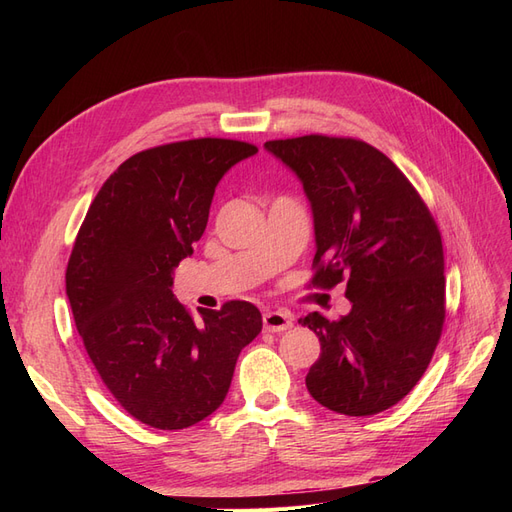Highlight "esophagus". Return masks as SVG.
I'll return each instance as SVG.
<instances>
[{
	"instance_id": "1",
	"label": "esophagus",
	"mask_w": 512,
	"mask_h": 512,
	"mask_svg": "<svg viewBox=\"0 0 512 512\" xmlns=\"http://www.w3.org/2000/svg\"><path fill=\"white\" fill-rule=\"evenodd\" d=\"M262 324H265V331L280 333L292 327V320L288 314H282V312H265L262 314Z\"/></svg>"
}]
</instances>
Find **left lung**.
<instances>
[{"instance_id": "8db88e82", "label": "left lung", "mask_w": 512, "mask_h": 512, "mask_svg": "<svg viewBox=\"0 0 512 512\" xmlns=\"http://www.w3.org/2000/svg\"><path fill=\"white\" fill-rule=\"evenodd\" d=\"M265 147L303 181L316 256L309 286L346 280L348 316L299 322L320 339L307 391L346 416L389 410L421 380L446 318L442 237L408 177L359 138L307 134Z\"/></svg>"}]
</instances>
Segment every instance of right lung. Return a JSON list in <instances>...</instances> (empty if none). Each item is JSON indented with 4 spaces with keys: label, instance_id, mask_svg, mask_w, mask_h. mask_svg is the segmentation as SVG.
<instances>
[{
    "label": "right lung",
    "instance_id": "right-lung-1",
    "mask_svg": "<svg viewBox=\"0 0 512 512\" xmlns=\"http://www.w3.org/2000/svg\"><path fill=\"white\" fill-rule=\"evenodd\" d=\"M256 145L192 138L134 153L104 181L76 235L66 294L100 380L136 421L185 429L222 406L258 307L226 301L196 322L173 271L203 237L215 185Z\"/></svg>",
    "mask_w": 512,
    "mask_h": 512
}]
</instances>
